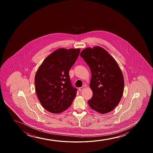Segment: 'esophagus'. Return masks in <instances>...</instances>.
I'll list each match as a JSON object with an SVG mask.
<instances>
[{
  "label": "esophagus",
  "instance_id": "obj_1",
  "mask_svg": "<svg viewBox=\"0 0 153 153\" xmlns=\"http://www.w3.org/2000/svg\"><path fill=\"white\" fill-rule=\"evenodd\" d=\"M84 88H85V87H84V86H82V87H80V88H79V90L81 91H82V90H84Z\"/></svg>",
  "mask_w": 153,
  "mask_h": 153
}]
</instances>
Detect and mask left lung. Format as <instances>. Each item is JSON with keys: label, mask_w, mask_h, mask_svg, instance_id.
Instances as JSON below:
<instances>
[{"label": "left lung", "mask_w": 153, "mask_h": 153, "mask_svg": "<svg viewBox=\"0 0 153 153\" xmlns=\"http://www.w3.org/2000/svg\"><path fill=\"white\" fill-rule=\"evenodd\" d=\"M91 72L90 88L93 96L88 101L91 109L101 114L112 111L123 93V76L115 59L100 46L85 48L80 53Z\"/></svg>", "instance_id": "left-lung-1"}]
</instances>
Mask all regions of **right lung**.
Instances as JSON below:
<instances>
[{"instance_id": "1", "label": "right lung", "mask_w": 153, "mask_h": 153, "mask_svg": "<svg viewBox=\"0 0 153 153\" xmlns=\"http://www.w3.org/2000/svg\"><path fill=\"white\" fill-rule=\"evenodd\" d=\"M80 51L79 48H59L47 57L39 68L35 77L36 92L48 112L61 113L71 105L77 89L72 85L69 71Z\"/></svg>"}]
</instances>
